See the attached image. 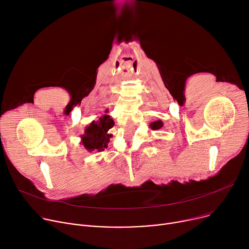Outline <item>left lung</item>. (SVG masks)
Here are the masks:
<instances>
[{"instance_id":"obj_1","label":"left lung","mask_w":249,"mask_h":249,"mask_svg":"<svg viewBox=\"0 0 249 249\" xmlns=\"http://www.w3.org/2000/svg\"><path fill=\"white\" fill-rule=\"evenodd\" d=\"M149 127H150L152 130H159L163 127V122L161 120H157V121H154V122H151L150 125H149Z\"/></svg>"}]
</instances>
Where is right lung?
I'll list each match as a JSON object with an SVG mask.
<instances>
[{
  "mask_svg": "<svg viewBox=\"0 0 249 249\" xmlns=\"http://www.w3.org/2000/svg\"><path fill=\"white\" fill-rule=\"evenodd\" d=\"M107 113L108 110L97 121H92L85 128L84 134L81 135L80 143L88 152H101L108 147L110 138L113 136L108 131L114 126V121Z\"/></svg>",
  "mask_w": 249,
  "mask_h": 249,
  "instance_id": "1",
  "label": "right lung"
}]
</instances>
